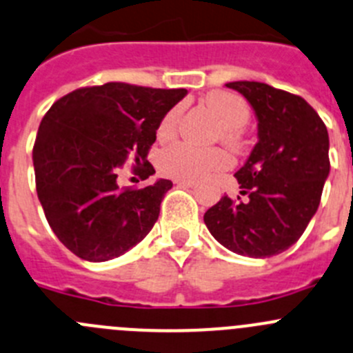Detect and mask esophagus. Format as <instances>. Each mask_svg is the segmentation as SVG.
<instances>
[{"mask_svg": "<svg viewBox=\"0 0 353 353\" xmlns=\"http://www.w3.org/2000/svg\"><path fill=\"white\" fill-rule=\"evenodd\" d=\"M174 183H176L177 186H186V188L196 186V181H191V179H176Z\"/></svg>", "mask_w": 353, "mask_h": 353, "instance_id": "34e87169", "label": "esophagus"}]
</instances>
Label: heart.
I'll return each instance as SVG.
<instances>
[{
	"label": "heart",
	"instance_id": "1",
	"mask_svg": "<svg viewBox=\"0 0 353 353\" xmlns=\"http://www.w3.org/2000/svg\"><path fill=\"white\" fill-rule=\"evenodd\" d=\"M207 103L219 121L222 122L221 138L232 148L241 146V131L250 121V107L241 97L229 91H214L207 97ZM181 107H174L160 121L159 138L162 141L174 138L179 124ZM232 165V157L224 148L201 150L188 143H174L160 152V172L176 179H201L217 170L229 169Z\"/></svg>",
	"mask_w": 353,
	"mask_h": 353
}]
</instances>
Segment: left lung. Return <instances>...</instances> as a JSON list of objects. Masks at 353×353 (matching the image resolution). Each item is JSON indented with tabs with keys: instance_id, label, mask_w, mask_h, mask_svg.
<instances>
[{
	"instance_id": "8db88e82",
	"label": "left lung",
	"mask_w": 353,
	"mask_h": 353,
	"mask_svg": "<svg viewBox=\"0 0 353 353\" xmlns=\"http://www.w3.org/2000/svg\"><path fill=\"white\" fill-rule=\"evenodd\" d=\"M259 119V143L234 174L241 194L222 196L203 215L208 231L239 255L265 259L299 241L317 212L330 174V136L299 94L255 81L225 84Z\"/></svg>"
}]
</instances>
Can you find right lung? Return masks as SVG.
I'll list each match as a JSON object with an SVG mask.
<instances>
[{
	"instance_id": "1",
	"label": "right lung",
	"mask_w": 353,
	"mask_h": 353,
	"mask_svg": "<svg viewBox=\"0 0 353 353\" xmlns=\"http://www.w3.org/2000/svg\"><path fill=\"white\" fill-rule=\"evenodd\" d=\"M186 93L107 82L79 88L46 112L32 148L37 198L57 238L79 259H115L152 231L172 183L121 188L117 174L128 160L141 181L155 174L146 157L157 129Z\"/></svg>"
}]
</instances>
